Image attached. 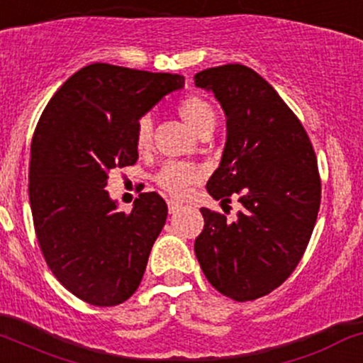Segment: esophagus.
Segmentation results:
<instances>
[{"label": "esophagus", "instance_id": "1", "mask_svg": "<svg viewBox=\"0 0 363 363\" xmlns=\"http://www.w3.org/2000/svg\"><path fill=\"white\" fill-rule=\"evenodd\" d=\"M181 208H182V203H179V201H175V200H169V212L170 213L179 212Z\"/></svg>", "mask_w": 363, "mask_h": 363}]
</instances>
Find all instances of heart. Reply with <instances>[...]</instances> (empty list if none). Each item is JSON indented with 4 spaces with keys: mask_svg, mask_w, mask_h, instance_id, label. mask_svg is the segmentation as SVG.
<instances>
[{
    "mask_svg": "<svg viewBox=\"0 0 363 363\" xmlns=\"http://www.w3.org/2000/svg\"><path fill=\"white\" fill-rule=\"evenodd\" d=\"M177 111L182 120L193 128L194 132L200 133L207 128H213L216 123V111L212 104L198 95H189L184 97L177 106ZM152 139V120L151 116H143L135 127V147L139 151L150 150ZM198 170L193 165L186 163L169 162L162 167V170L156 175V181L163 189L172 194H182L188 189V186L198 179Z\"/></svg>",
    "mask_w": 363,
    "mask_h": 363,
    "instance_id": "1",
    "label": "heart"
}]
</instances>
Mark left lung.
<instances>
[{"mask_svg": "<svg viewBox=\"0 0 363 363\" xmlns=\"http://www.w3.org/2000/svg\"><path fill=\"white\" fill-rule=\"evenodd\" d=\"M226 114V144L207 191L242 203L235 220L200 208L194 254L226 297L254 301L280 287L299 264L320 208V175L308 133L262 76L242 64L194 74Z\"/></svg>", "mask_w": 363, "mask_h": 363, "instance_id": "1", "label": "left lung"}]
</instances>
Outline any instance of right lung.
Returning a JSON list of instances; mask_svg holds the SVG:
<instances>
[{"mask_svg": "<svg viewBox=\"0 0 363 363\" xmlns=\"http://www.w3.org/2000/svg\"><path fill=\"white\" fill-rule=\"evenodd\" d=\"M184 76L90 64L71 76L41 114L30 143L29 201L48 268L94 306H116L139 287L167 220L158 193L132 212L106 191L113 169L139 158L135 127Z\"/></svg>", "mask_w": 363, "mask_h": 363, "instance_id": "1", "label": "right lung"}]
</instances>
